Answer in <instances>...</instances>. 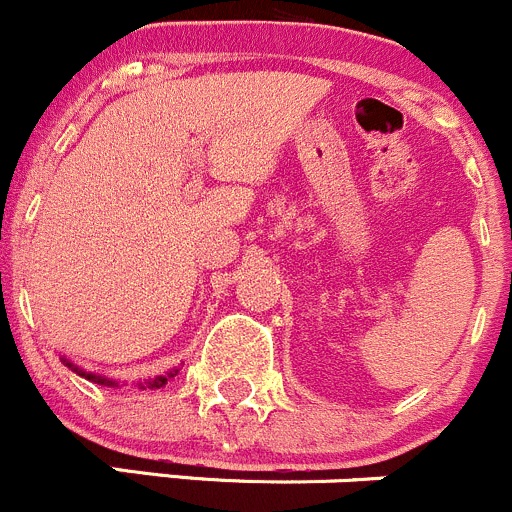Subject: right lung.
<instances>
[{"label": "right lung", "mask_w": 512, "mask_h": 512, "mask_svg": "<svg viewBox=\"0 0 512 512\" xmlns=\"http://www.w3.org/2000/svg\"><path fill=\"white\" fill-rule=\"evenodd\" d=\"M59 360L64 362V365L69 367V370L72 372H77V375H82V377H87V380H92V382H97V385H107V388H119V382L117 380H112V377H104V375H99V372H87L84 370V367H79V365H74L72 360H67V357H59ZM177 372H180V367H172L170 372H165V375H155V377H150V380H140V382H135V388H140V390H157V388H165L167 382L172 380V377L177 375Z\"/></svg>", "instance_id": "add662e5"}]
</instances>
